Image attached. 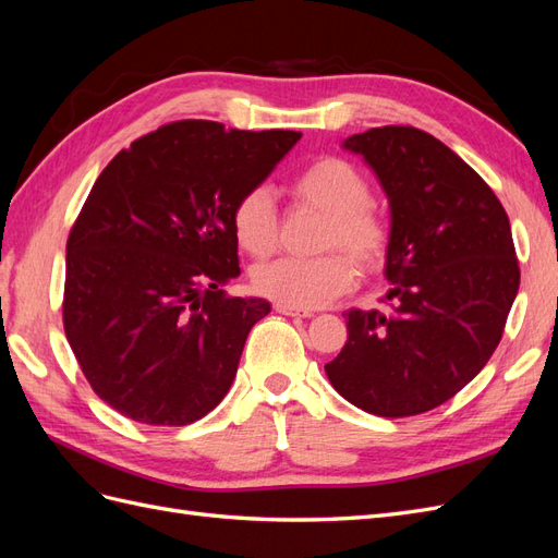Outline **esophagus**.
Wrapping results in <instances>:
<instances>
[{
	"instance_id": "34e87169",
	"label": "esophagus",
	"mask_w": 558,
	"mask_h": 558,
	"mask_svg": "<svg viewBox=\"0 0 558 558\" xmlns=\"http://www.w3.org/2000/svg\"><path fill=\"white\" fill-rule=\"evenodd\" d=\"M275 310L279 312V314H283V316H300V318H312L314 316V312L312 310H300V307H291V305H275Z\"/></svg>"
}]
</instances>
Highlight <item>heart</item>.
Wrapping results in <instances>:
<instances>
[{"label":"heart","mask_w":558,"mask_h":558,"mask_svg":"<svg viewBox=\"0 0 558 558\" xmlns=\"http://www.w3.org/2000/svg\"><path fill=\"white\" fill-rule=\"evenodd\" d=\"M302 205L326 216L320 246L344 248L363 267H377L388 248V228L369 209L373 189L361 170L342 158H320L302 170L293 183ZM232 232L251 256H267L277 240V209L267 189L246 191L232 209ZM260 295L300 310L324 307L356 283V267L342 253L320 258H277L251 275Z\"/></svg>","instance_id":"1"}]
</instances>
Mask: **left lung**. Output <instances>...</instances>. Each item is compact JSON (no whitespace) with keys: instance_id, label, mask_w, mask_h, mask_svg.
<instances>
[{"instance_id":"8db88e82","label":"left lung","mask_w":558,"mask_h":558,"mask_svg":"<svg viewBox=\"0 0 558 558\" xmlns=\"http://www.w3.org/2000/svg\"><path fill=\"white\" fill-rule=\"evenodd\" d=\"M342 148L375 172L391 209L388 310L347 312L332 388L377 416L447 402L496 351L519 291L508 214L484 179L433 134L386 125Z\"/></svg>"}]
</instances>
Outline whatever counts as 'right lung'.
Listing matches in <instances>:
<instances>
[{
  "instance_id": "1",
  "label": "right lung",
  "mask_w": 558,
  "mask_h": 558,
  "mask_svg": "<svg viewBox=\"0 0 558 558\" xmlns=\"http://www.w3.org/2000/svg\"><path fill=\"white\" fill-rule=\"evenodd\" d=\"M302 137L162 125L97 177L66 240L64 332L93 391L146 426H185L230 391L263 298L240 277L232 209Z\"/></svg>"
}]
</instances>
